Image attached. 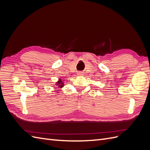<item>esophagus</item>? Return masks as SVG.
Returning a JSON list of instances; mask_svg holds the SVG:
<instances>
[{"mask_svg": "<svg viewBox=\"0 0 150 150\" xmlns=\"http://www.w3.org/2000/svg\"><path fill=\"white\" fill-rule=\"evenodd\" d=\"M77 74H78V76H83V72H81V71H79L78 73H77Z\"/></svg>", "mask_w": 150, "mask_h": 150, "instance_id": "34e87169", "label": "esophagus"}]
</instances>
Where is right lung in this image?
Wrapping results in <instances>:
<instances>
[{
    "mask_svg": "<svg viewBox=\"0 0 150 150\" xmlns=\"http://www.w3.org/2000/svg\"><path fill=\"white\" fill-rule=\"evenodd\" d=\"M63 80H64V79H59V81L56 83V86H57V88H62L63 86H64V81H63Z\"/></svg>",
    "mask_w": 150,
    "mask_h": 150,
    "instance_id": "obj_1",
    "label": "right lung"
}]
</instances>
